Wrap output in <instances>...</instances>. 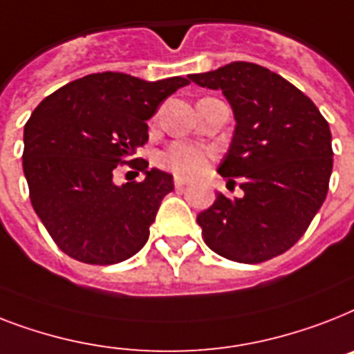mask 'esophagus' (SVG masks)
I'll use <instances>...</instances> for the list:
<instances>
[{
	"label": "esophagus",
	"instance_id": "1",
	"mask_svg": "<svg viewBox=\"0 0 354 354\" xmlns=\"http://www.w3.org/2000/svg\"><path fill=\"white\" fill-rule=\"evenodd\" d=\"M174 185H176V189H183L187 185V180L182 176H176L174 178Z\"/></svg>",
	"mask_w": 354,
	"mask_h": 354
}]
</instances>
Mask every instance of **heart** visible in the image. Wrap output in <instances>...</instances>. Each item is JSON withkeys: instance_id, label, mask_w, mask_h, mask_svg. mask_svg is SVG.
Listing matches in <instances>:
<instances>
[{"instance_id": "heart-1", "label": "heart", "mask_w": 354, "mask_h": 354, "mask_svg": "<svg viewBox=\"0 0 354 354\" xmlns=\"http://www.w3.org/2000/svg\"><path fill=\"white\" fill-rule=\"evenodd\" d=\"M211 154L205 149L192 145V143L176 142L163 152L160 162L165 169L172 171L176 176L194 178L202 174L209 165Z\"/></svg>"}]
</instances>
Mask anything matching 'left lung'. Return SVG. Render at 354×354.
<instances>
[{
  "label": "left lung",
  "mask_w": 354,
  "mask_h": 354,
  "mask_svg": "<svg viewBox=\"0 0 354 354\" xmlns=\"http://www.w3.org/2000/svg\"><path fill=\"white\" fill-rule=\"evenodd\" d=\"M222 91L236 127L218 172L240 178L242 198L222 192L196 218L209 249L260 263L291 249L322 207L333 171L331 131L317 105L292 83L257 63L232 62L191 74Z\"/></svg>",
  "instance_id": "1"
}]
</instances>
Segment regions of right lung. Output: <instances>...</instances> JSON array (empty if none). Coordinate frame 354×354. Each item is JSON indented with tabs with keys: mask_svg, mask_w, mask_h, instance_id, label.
I'll return each mask as SVG.
<instances>
[{
	"mask_svg": "<svg viewBox=\"0 0 354 354\" xmlns=\"http://www.w3.org/2000/svg\"><path fill=\"white\" fill-rule=\"evenodd\" d=\"M189 83L182 76L145 82L88 74L34 109L23 131V172L34 211L65 254L109 266L147 243L160 203L174 189L172 176L145 163L143 182L116 185L114 169L147 142L158 105Z\"/></svg>",
	"mask_w": 354,
	"mask_h": 354,
	"instance_id": "add662e5",
	"label": "right lung"
}]
</instances>
